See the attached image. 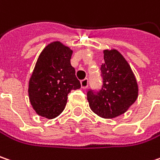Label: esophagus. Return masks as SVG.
Segmentation results:
<instances>
[{
	"instance_id": "obj_1",
	"label": "esophagus",
	"mask_w": 160,
	"mask_h": 160,
	"mask_svg": "<svg viewBox=\"0 0 160 160\" xmlns=\"http://www.w3.org/2000/svg\"><path fill=\"white\" fill-rule=\"evenodd\" d=\"M87 86H88V79L84 78L83 80H81V87L83 89H85V88H87Z\"/></svg>"
}]
</instances>
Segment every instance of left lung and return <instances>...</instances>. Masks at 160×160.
Listing matches in <instances>:
<instances>
[{"mask_svg":"<svg viewBox=\"0 0 160 160\" xmlns=\"http://www.w3.org/2000/svg\"><path fill=\"white\" fill-rule=\"evenodd\" d=\"M101 66L102 85L99 91L89 90L87 100L92 112L105 119L124 113L138 98V84L128 62L116 49L103 50Z\"/></svg>","mask_w":160,"mask_h":160,"instance_id":"obj_1","label":"left lung"}]
</instances>
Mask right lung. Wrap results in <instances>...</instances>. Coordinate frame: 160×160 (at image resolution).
Wrapping results in <instances>:
<instances>
[{"label": "right lung", "instance_id": "obj_1", "mask_svg": "<svg viewBox=\"0 0 160 160\" xmlns=\"http://www.w3.org/2000/svg\"><path fill=\"white\" fill-rule=\"evenodd\" d=\"M73 51L59 41L40 53L28 83L30 103L38 115L54 119L64 111L71 90L81 87L70 59Z\"/></svg>", "mask_w": 160, "mask_h": 160}]
</instances>
